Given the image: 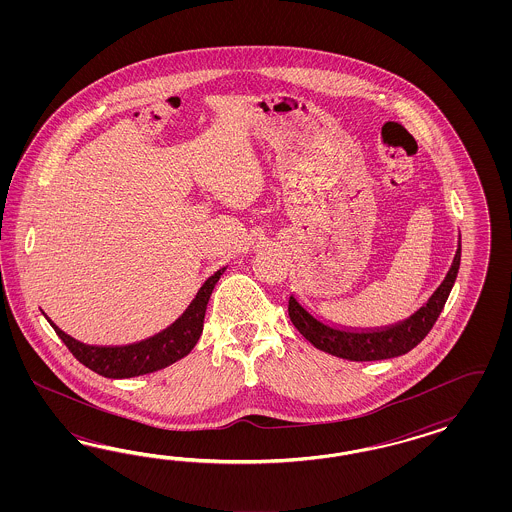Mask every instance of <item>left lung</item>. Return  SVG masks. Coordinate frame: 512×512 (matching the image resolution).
Wrapping results in <instances>:
<instances>
[{"instance_id":"8db88e82","label":"left lung","mask_w":512,"mask_h":512,"mask_svg":"<svg viewBox=\"0 0 512 512\" xmlns=\"http://www.w3.org/2000/svg\"><path fill=\"white\" fill-rule=\"evenodd\" d=\"M460 257H462V244H458L447 278L443 279V283L437 287L434 295L430 296L426 306H422L409 319H405L398 325L375 328V330H357V328L330 325L306 310L293 295L289 298V317L296 326V330L310 341L311 345H315L317 349L325 351L328 355L355 360V362L400 357L409 353L413 347H417L432 330L439 313L445 308V302L458 276Z\"/></svg>"}]
</instances>
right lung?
<instances>
[{
    "instance_id": "add662e5",
    "label": "right lung",
    "mask_w": 512,
    "mask_h": 512,
    "mask_svg": "<svg viewBox=\"0 0 512 512\" xmlns=\"http://www.w3.org/2000/svg\"><path fill=\"white\" fill-rule=\"evenodd\" d=\"M225 268H219L214 276L204 281L197 296L191 300L187 310L165 330L155 334L148 340L129 343V345H86L82 341L71 338L50 319L48 323L62 338L67 349L73 353L80 364L90 368L92 372L99 373L109 379H127L137 377L144 373L157 372L174 364L176 360L189 355L202 334L204 326V313L210 295L216 287L217 281Z\"/></svg>"
}]
</instances>
